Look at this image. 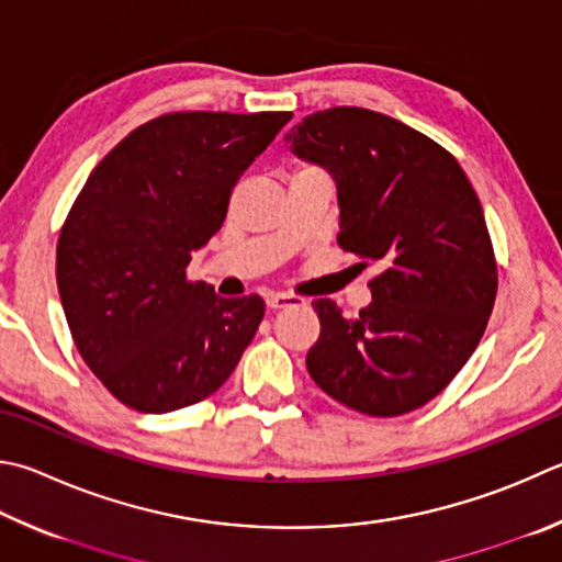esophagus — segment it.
<instances>
[{
  "instance_id": "esophagus-1",
  "label": "esophagus",
  "mask_w": 562,
  "mask_h": 562,
  "mask_svg": "<svg viewBox=\"0 0 562 562\" xmlns=\"http://www.w3.org/2000/svg\"><path fill=\"white\" fill-rule=\"evenodd\" d=\"M294 302H297V297H292V294H282V292L265 294V304H268V310H284Z\"/></svg>"
}]
</instances>
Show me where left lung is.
<instances>
[{"instance_id": "obj_1", "label": "left lung", "mask_w": 562, "mask_h": 562, "mask_svg": "<svg viewBox=\"0 0 562 562\" xmlns=\"http://www.w3.org/2000/svg\"><path fill=\"white\" fill-rule=\"evenodd\" d=\"M284 145L329 171L336 240L361 268L381 270L353 319L331 300L312 302L322 334L307 371L353 411L411 413L462 371L492 314L496 262L482 203L450 151L381 112H314Z\"/></svg>"}]
</instances>
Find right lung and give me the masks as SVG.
<instances>
[{"label":"right lung","mask_w":562,"mask_h":562,"mask_svg":"<svg viewBox=\"0 0 562 562\" xmlns=\"http://www.w3.org/2000/svg\"><path fill=\"white\" fill-rule=\"evenodd\" d=\"M290 112H171L90 171L60 228L56 280L80 356L139 413H171L226 383L262 322L187 265L226 221L231 191Z\"/></svg>","instance_id":"right-lung-1"}]
</instances>
